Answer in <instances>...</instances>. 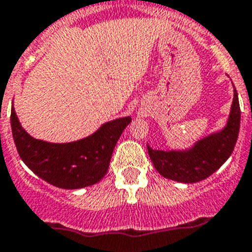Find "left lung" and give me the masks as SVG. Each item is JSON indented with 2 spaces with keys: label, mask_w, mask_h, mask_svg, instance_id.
<instances>
[{
  "label": "left lung",
  "mask_w": 252,
  "mask_h": 252,
  "mask_svg": "<svg viewBox=\"0 0 252 252\" xmlns=\"http://www.w3.org/2000/svg\"><path fill=\"white\" fill-rule=\"evenodd\" d=\"M239 123L241 108L234 89L232 108L224 129L204 137L189 150L163 151L147 146V151L155 169L163 177L179 183H198L216 172L230 157L238 138Z\"/></svg>",
  "instance_id": "left-lung-1"
}]
</instances>
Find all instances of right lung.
<instances>
[{
	"instance_id": "right-lung-1",
	"label": "right lung",
	"mask_w": 252,
	"mask_h": 252,
	"mask_svg": "<svg viewBox=\"0 0 252 252\" xmlns=\"http://www.w3.org/2000/svg\"><path fill=\"white\" fill-rule=\"evenodd\" d=\"M11 130L19 157L33 173L61 189H80L97 184L106 175L112 151L130 116L105 123L83 140L52 144L36 140L20 126L14 106Z\"/></svg>"
}]
</instances>
